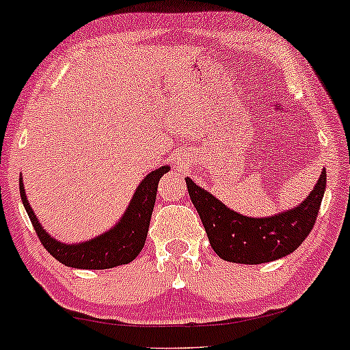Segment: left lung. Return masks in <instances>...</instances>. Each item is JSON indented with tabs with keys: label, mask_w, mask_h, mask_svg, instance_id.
Masks as SVG:
<instances>
[{
	"label": "left lung",
	"mask_w": 350,
	"mask_h": 350,
	"mask_svg": "<svg viewBox=\"0 0 350 350\" xmlns=\"http://www.w3.org/2000/svg\"><path fill=\"white\" fill-rule=\"evenodd\" d=\"M189 196L199 212L212 250L226 262L258 265L295 252L314 227L326 191V171L301 206L275 217L252 219L230 211L219 199L186 179Z\"/></svg>",
	"instance_id": "left-lung-1"
}]
</instances>
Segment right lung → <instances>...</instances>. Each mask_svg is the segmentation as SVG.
Masks as SVG:
<instances>
[{"label": "right lung", "instance_id": "obj_1", "mask_svg": "<svg viewBox=\"0 0 350 350\" xmlns=\"http://www.w3.org/2000/svg\"><path fill=\"white\" fill-rule=\"evenodd\" d=\"M167 171H170V166H161L150 172L142 180L118 226H115L111 230L105 232L97 239L75 245L57 242L47 235V232L41 227L38 217L34 215L33 208L27 202L21 178H19V192H21L24 208L29 215L36 234H38L44 248L57 262L64 263L66 267L83 268V270H107V268L133 262L139 255V252L143 250L152 207H154L156 192H158V183Z\"/></svg>", "mask_w": 350, "mask_h": 350}]
</instances>
